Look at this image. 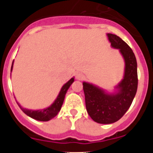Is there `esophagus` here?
<instances>
[{
	"instance_id": "34e87169",
	"label": "esophagus",
	"mask_w": 153,
	"mask_h": 153,
	"mask_svg": "<svg viewBox=\"0 0 153 153\" xmlns=\"http://www.w3.org/2000/svg\"><path fill=\"white\" fill-rule=\"evenodd\" d=\"M83 77H84V76L82 73H76V79H78V80H81V79H83Z\"/></svg>"
}]
</instances>
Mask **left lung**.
I'll use <instances>...</instances> for the list:
<instances>
[{
	"label": "left lung",
	"instance_id": "left-lung-1",
	"mask_svg": "<svg viewBox=\"0 0 153 153\" xmlns=\"http://www.w3.org/2000/svg\"><path fill=\"white\" fill-rule=\"evenodd\" d=\"M111 47L118 49L125 61L123 78L108 93L100 86L83 82V91L87 113L92 120L101 124L117 122L130 107L138 86L137 63L134 53L120 36L107 33Z\"/></svg>",
	"mask_w": 153,
	"mask_h": 153
}]
</instances>
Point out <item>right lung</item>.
I'll list each match as a JSON object with an SVG mask.
<instances>
[{
  "label": "right lung",
  "instance_id": "obj_1",
  "mask_svg": "<svg viewBox=\"0 0 153 153\" xmlns=\"http://www.w3.org/2000/svg\"><path fill=\"white\" fill-rule=\"evenodd\" d=\"M13 61L12 63L11 66V70H10V72L13 70ZM74 81V77L71 78L68 82L65 83L63 86H62L61 90H60V93L58 94L57 97L56 98V100H54V102L51 104V106H48L47 108H44L43 109H37V110H33V109H28L26 108H23L22 106L20 105V104L17 102L18 106H20V108L21 109L23 112L26 115H27L28 117H31V118L34 119L36 120H38V121H49V120H52L53 118H54L56 115L58 114V113L60 112V109L62 107V105L63 103V100H64L65 95L67 93V90L70 88V86H71Z\"/></svg>",
  "mask_w": 153,
  "mask_h": 153
}]
</instances>
